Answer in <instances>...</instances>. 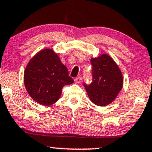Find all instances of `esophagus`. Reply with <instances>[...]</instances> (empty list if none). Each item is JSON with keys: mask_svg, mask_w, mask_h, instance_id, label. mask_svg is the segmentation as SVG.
Wrapping results in <instances>:
<instances>
[{"mask_svg": "<svg viewBox=\"0 0 152 152\" xmlns=\"http://www.w3.org/2000/svg\"><path fill=\"white\" fill-rule=\"evenodd\" d=\"M81 77H77V78H76V79H74V81H75V83H76V84H79V83H80L81 82Z\"/></svg>", "mask_w": 152, "mask_h": 152, "instance_id": "1", "label": "esophagus"}]
</instances>
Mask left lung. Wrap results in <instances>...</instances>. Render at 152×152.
<instances>
[{"mask_svg":"<svg viewBox=\"0 0 152 152\" xmlns=\"http://www.w3.org/2000/svg\"><path fill=\"white\" fill-rule=\"evenodd\" d=\"M91 63L92 81L84 86L94 104L106 106L113 102L122 89V73L113 58L107 54L91 58Z\"/></svg>","mask_w":152,"mask_h":152,"instance_id":"1","label":"left lung"}]
</instances>
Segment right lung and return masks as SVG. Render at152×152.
<instances>
[{
    "label": "right lung",
    "instance_id": "right-lung-1",
    "mask_svg": "<svg viewBox=\"0 0 152 152\" xmlns=\"http://www.w3.org/2000/svg\"><path fill=\"white\" fill-rule=\"evenodd\" d=\"M24 85L29 96L42 105H51L59 99L65 85L73 83L68 68L51 49L37 53L29 62L24 74Z\"/></svg>",
    "mask_w": 152,
    "mask_h": 152
}]
</instances>
